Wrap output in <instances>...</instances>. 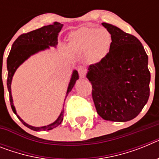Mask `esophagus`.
I'll use <instances>...</instances> for the list:
<instances>
[{
    "label": "esophagus",
    "instance_id": "esophagus-1",
    "mask_svg": "<svg viewBox=\"0 0 159 159\" xmlns=\"http://www.w3.org/2000/svg\"><path fill=\"white\" fill-rule=\"evenodd\" d=\"M78 72H79V75L81 78H84L85 75H86V73H87V67L85 65H80L78 67Z\"/></svg>",
    "mask_w": 159,
    "mask_h": 159
}]
</instances>
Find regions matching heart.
I'll return each instance as SVG.
<instances>
[{
	"mask_svg": "<svg viewBox=\"0 0 159 159\" xmlns=\"http://www.w3.org/2000/svg\"><path fill=\"white\" fill-rule=\"evenodd\" d=\"M71 43L73 47L86 51L91 57L101 59L105 57L112 43L111 34L104 28L82 27L71 34Z\"/></svg>",
	"mask_w": 159,
	"mask_h": 159,
	"instance_id": "b5f03b06",
	"label": "heart"
}]
</instances>
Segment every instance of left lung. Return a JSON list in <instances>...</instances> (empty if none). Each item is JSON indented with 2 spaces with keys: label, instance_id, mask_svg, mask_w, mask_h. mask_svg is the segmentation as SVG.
I'll return each instance as SVG.
<instances>
[{
  "label": "left lung",
  "instance_id": "1",
  "mask_svg": "<svg viewBox=\"0 0 159 159\" xmlns=\"http://www.w3.org/2000/svg\"><path fill=\"white\" fill-rule=\"evenodd\" d=\"M102 25L111 34L109 52L88 67L97 113L105 120L127 122L141 112L150 95L148 57L135 36L111 24Z\"/></svg>",
  "mask_w": 159,
  "mask_h": 159
}]
</instances>
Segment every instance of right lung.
Here are the masks:
<instances>
[{
	"instance_id": "add662e5",
	"label": "right lung",
	"mask_w": 159,
	"mask_h": 159,
	"mask_svg": "<svg viewBox=\"0 0 159 159\" xmlns=\"http://www.w3.org/2000/svg\"><path fill=\"white\" fill-rule=\"evenodd\" d=\"M62 24L54 23L53 25H49L43 26L40 29H36L28 33L22 34L16 39L12 43V48L7 59V69H8V80H7V88L9 92V100H10L11 107L13 112L16 115L18 119L25 127L36 131L40 130H50L55 127H58L62 123L64 119V109L61 111L60 116L55 122L51 124L43 126V127H33L25 123L21 118L20 117L16 111V108L13 104L12 92H11V84H12V77L16 69L21 65L25 60H28L31 56L49 49L50 47H57L58 44V35L63 27ZM77 80H79V74L76 70H74L70 80L69 84L67 87L66 97L71 91ZM65 100V99H64Z\"/></svg>"
}]
</instances>
